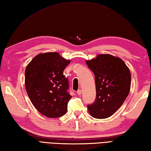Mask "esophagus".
Here are the masks:
<instances>
[{"label": "esophagus", "mask_w": 151, "mask_h": 151, "mask_svg": "<svg viewBox=\"0 0 151 151\" xmlns=\"http://www.w3.org/2000/svg\"><path fill=\"white\" fill-rule=\"evenodd\" d=\"M81 93H82V91H81V89H78V90L77 91V94H78V95H81Z\"/></svg>", "instance_id": "34e87169"}]
</instances>
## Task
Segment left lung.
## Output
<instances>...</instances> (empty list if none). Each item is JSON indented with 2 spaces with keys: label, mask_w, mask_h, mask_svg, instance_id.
Here are the masks:
<instances>
[{
  "label": "left lung",
  "mask_w": 151,
  "mask_h": 151,
  "mask_svg": "<svg viewBox=\"0 0 151 151\" xmlns=\"http://www.w3.org/2000/svg\"><path fill=\"white\" fill-rule=\"evenodd\" d=\"M95 75L96 99L88 105L89 114L97 119L111 116L129 94L131 75L129 69L119 58L100 54L86 61Z\"/></svg>",
  "instance_id": "obj_1"
}]
</instances>
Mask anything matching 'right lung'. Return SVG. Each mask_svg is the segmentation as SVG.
I'll return each instance as SVG.
<instances>
[{
    "label": "right lung",
    "instance_id": "obj_1",
    "mask_svg": "<svg viewBox=\"0 0 151 151\" xmlns=\"http://www.w3.org/2000/svg\"><path fill=\"white\" fill-rule=\"evenodd\" d=\"M69 63L58 52H46L35 56L25 70L28 97L36 110L47 117H60L66 113L72 97L63 72Z\"/></svg>",
    "mask_w": 151,
    "mask_h": 151
}]
</instances>
